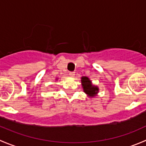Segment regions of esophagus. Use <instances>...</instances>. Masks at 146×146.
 Masks as SVG:
<instances>
[{"instance_id":"34e87169","label":"esophagus","mask_w":146,"mask_h":146,"mask_svg":"<svg viewBox=\"0 0 146 146\" xmlns=\"http://www.w3.org/2000/svg\"><path fill=\"white\" fill-rule=\"evenodd\" d=\"M69 76H70V77H74L75 72H70V73H69Z\"/></svg>"}]
</instances>
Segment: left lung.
Returning <instances> with one entry per match:
<instances>
[{
  "mask_svg": "<svg viewBox=\"0 0 146 146\" xmlns=\"http://www.w3.org/2000/svg\"><path fill=\"white\" fill-rule=\"evenodd\" d=\"M81 83L82 88L85 93L88 95V96L93 98L98 94L99 91V88L98 86H95L92 84V81L86 76H82L81 78Z\"/></svg>",
  "mask_w": 146,
  "mask_h": 146,
  "instance_id": "1",
  "label": "left lung"
}]
</instances>
